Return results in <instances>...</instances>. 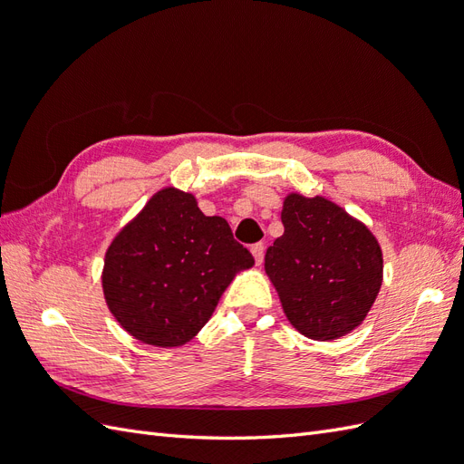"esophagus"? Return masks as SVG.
Segmentation results:
<instances>
[{
	"mask_svg": "<svg viewBox=\"0 0 464 464\" xmlns=\"http://www.w3.org/2000/svg\"><path fill=\"white\" fill-rule=\"evenodd\" d=\"M251 254H254L256 257V263L261 265L263 263V256H265V246L259 242V244H254L251 246Z\"/></svg>",
	"mask_w": 464,
	"mask_h": 464,
	"instance_id": "1",
	"label": "esophagus"
}]
</instances>
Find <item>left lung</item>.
<instances>
[{
    "mask_svg": "<svg viewBox=\"0 0 464 464\" xmlns=\"http://www.w3.org/2000/svg\"><path fill=\"white\" fill-rule=\"evenodd\" d=\"M285 234L265 254L288 321L314 341H334L366 319L383 283V256L366 224L336 203L290 193Z\"/></svg>",
    "mask_w": 464,
    "mask_h": 464,
    "instance_id": "left-lung-1",
    "label": "left lung"
}]
</instances>
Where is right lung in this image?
<instances>
[{
	"instance_id": "1",
	"label": "right lung",
	"mask_w": 464,
	"mask_h": 464,
	"mask_svg": "<svg viewBox=\"0 0 464 464\" xmlns=\"http://www.w3.org/2000/svg\"><path fill=\"white\" fill-rule=\"evenodd\" d=\"M254 263L227 220L205 217L191 193L164 188L110 244L104 298L137 341L181 346L203 329L236 273Z\"/></svg>"
}]
</instances>
